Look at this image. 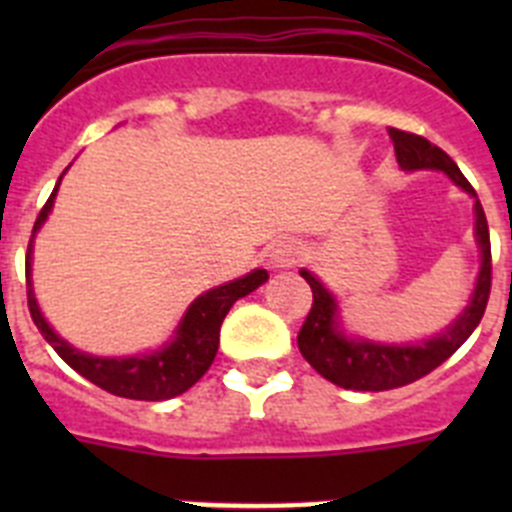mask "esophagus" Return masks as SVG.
<instances>
[{"label": "esophagus", "instance_id": "obj_1", "mask_svg": "<svg viewBox=\"0 0 512 512\" xmlns=\"http://www.w3.org/2000/svg\"><path fill=\"white\" fill-rule=\"evenodd\" d=\"M302 259V246L297 241H277L271 246L269 264L274 269H289Z\"/></svg>", "mask_w": 512, "mask_h": 512}]
</instances>
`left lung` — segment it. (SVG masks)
Wrapping results in <instances>:
<instances>
[{
	"instance_id": "1",
	"label": "left lung",
	"mask_w": 512,
	"mask_h": 512,
	"mask_svg": "<svg viewBox=\"0 0 512 512\" xmlns=\"http://www.w3.org/2000/svg\"><path fill=\"white\" fill-rule=\"evenodd\" d=\"M390 138L395 143V156L402 171H443L456 187L474 197V238H477L479 246V274L469 305L461 310V315H456L449 328L425 338V341L379 343L343 333L338 300L333 297V292L312 271L302 269V279L312 289V307L310 315L305 318V325L300 328L297 346H300V354L305 356L307 364L320 377L338 384L343 390H395V387H405V384L431 374L472 336L482 315H485L487 300H490V230H487V217L479 205L477 192L464 179L459 166L441 148L433 146L431 140L397 128H390Z\"/></svg>"
}]
</instances>
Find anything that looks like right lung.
Here are the masks:
<instances>
[{
    "mask_svg": "<svg viewBox=\"0 0 512 512\" xmlns=\"http://www.w3.org/2000/svg\"><path fill=\"white\" fill-rule=\"evenodd\" d=\"M66 174V171H63ZM61 174V179H63ZM51 192L45 207L40 210L38 220H35L33 238L27 246L25 256V274H27V307L33 315L35 325L43 333V338L56 348V354L61 356L66 364L79 372L81 377L89 379L92 384L102 387V390L112 392L117 397H128V400H171V397L182 395L192 387L194 382H200L202 374L210 369L215 361L217 346H220V325H223L225 315L233 307L235 300L251 295L253 289H259L261 284L269 279L266 269L248 271L246 277L233 279L228 284H220L215 289L202 292L187 312L182 315L179 325L174 328V336L156 351L135 356H94L87 351L71 346L69 341H63L51 323L43 318L38 300H35L33 289V241L35 233L43 228L56 202L58 187Z\"/></svg>",
    "mask_w": 512,
    "mask_h": 512,
    "instance_id": "add662e5",
    "label": "right lung"
}]
</instances>
